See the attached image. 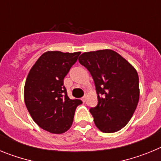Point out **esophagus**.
<instances>
[{"mask_svg":"<svg viewBox=\"0 0 161 161\" xmlns=\"http://www.w3.org/2000/svg\"><path fill=\"white\" fill-rule=\"evenodd\" d=\"M86 98H87V97H86V95H84V96L82 97L81 100L83 101V102H86Z\"/></svg>","mask_w":161,"mask_h":161,"instance_id":"34e87169","label":"esophagus"}]
</instances>
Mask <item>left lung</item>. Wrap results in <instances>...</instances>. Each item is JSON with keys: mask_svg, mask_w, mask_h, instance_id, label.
<instances>
[{"mask_svg": "<svg viewBox=\"0 0 161 161\" xmlns=\"http://www.w3.org/2000/svg\"><path fill=\"white\" fill-rule=\"evenodd\" d=\"M79 62L90 72L97 94V105L89 111L95 125L105 133L124 127L137 107L139 76L129 62L112 50L85 52Z\"/></svg>", "mask_w": 161, "mask_h": 161, "instance_id": "1", "label": "left lung"}]
</instances>
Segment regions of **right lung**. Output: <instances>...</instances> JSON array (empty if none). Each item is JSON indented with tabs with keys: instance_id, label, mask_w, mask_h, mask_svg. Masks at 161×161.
Instances as JSON below:
<instances>
[{
	"instance_id": "obj_1",
	"label": "right lung",
	"mask_w": 161,
	"mask_h": 161,
	"mask_svg": "<svg viewBox=\"0 0 161 161\" xmlns=\"http://www.w3.org/2000/svg\"><path fill=\"white\" fill-rule=\"evenodd\" d=\"M80 52H47L28 74L24 100L33 120L43 130L62 134L70 128L80 99H70L64 79Z\"/></svg>"
}]
</instances>
